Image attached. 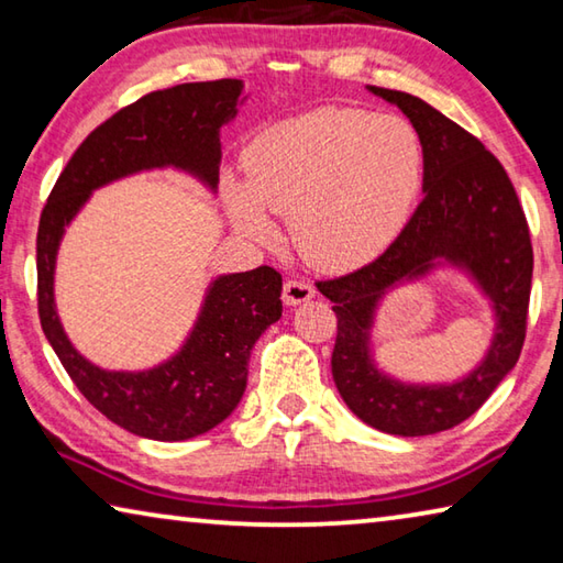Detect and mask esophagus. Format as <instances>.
I'll return each mask as SVG.
<instances>
[{"label": "esophagus", "mask_w": 563, "mask_h": 563, "mask_svg": "<svg viewBox=\"0 0 563 563\" xmlns=\"http://www.w3.org/2000/svg\"><path fill=\"white\" fill-rule=\"evenodd\" d=\"M316 298V288L305 280H288L283 288V300L285 305H300Z\"/></svg>", "instance_id": "obj_1"}]
</instances>
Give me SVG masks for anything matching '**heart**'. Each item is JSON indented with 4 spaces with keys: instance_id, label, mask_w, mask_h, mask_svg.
Masks as SVG:
<instances>
[{
    "instance_id": "b5f03b06",
    "label": "heart",
    "mask_w": 563,
    "mask_h": 563,
    "mask_svg": "<svg viewBox=\"0 0 563 563\" xmlns=\"http://www.w3.org/2000/svg\"><path fill=\"white\" fill-rule=\"evenodd\" d=\"M245 184L228 186L235 225L273 233L290 216L292 247L322 271L377 258L402 231L424 180L419 131L395 113L320 107L273 123L247 146Z\"/></svg>"
}]
</instances>
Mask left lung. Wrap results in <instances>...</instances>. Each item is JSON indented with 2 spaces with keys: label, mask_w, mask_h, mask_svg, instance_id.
Returning <instances> with one entry per match:
<instances>
[{
  "label": "left lung",
  "mask_w": 563,
  "mask_h": 563,
  "mask_svg": "<svg viewBox=\"0 0 563 563\" xmlns=\"http://www.w3.org/2000/svg\"><path fill=\"white\" fill-rule=\"evenodd\" d=\"M367 89L395 103L422 136L424 198L377 261L318 283L338 316L332 379L345 405L375 430L437 434L487 402L521 355L533 271L529 225L507 170L479 139L412 93ZM442 264L462 269L490 300L495 338L481 365L456 384H402L372 357L374 312L397 284Z\"/></svg>",
  "instance_id": "left-lung-1"
}]
</instances>
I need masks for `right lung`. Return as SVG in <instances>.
<instances>
[{"mask_svg": "<svg viewBox=\"0 0 563 563\" xmlns=\"http://www.w3.org/2000/svg\"><path fill=\"white\" fill-rule=\"evenodd\" d=\"M241 93L238 79L178 84L117 111L74 151L40 218L36 280L44 335L79 393L113 424L146 440H190L233 412L245 393L253 345L283 316L280 273L261 265L218 275L176 355L126 373L93 365L66 338L54 302L56 253L66 225L111 180L178 168L216 194L221 126L235 119Z\"/></svg>", "mask_w": 563, "mask_h": 563, "instance_id": "add662e5", "label": "right lung"}]
</instances>
